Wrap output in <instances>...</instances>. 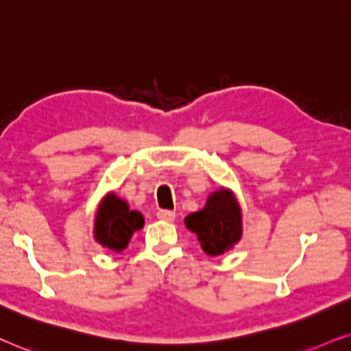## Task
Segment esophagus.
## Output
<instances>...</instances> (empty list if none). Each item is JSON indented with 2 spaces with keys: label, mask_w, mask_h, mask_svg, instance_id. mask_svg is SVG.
Instances as JSON below:
<instances>
[{
  "label": "esophagus",
  "mask_w": 351,
  "mask_h": 351,
  "mask_svg": "<svg viewBox=\"0 0 351 351\" xmlns=\"http://www.w3.org/2000/svg\"><path fill=\"white\" fill-rule=\"evenodd\" d=\"M157 218L163 219V221H175L176 213L171 212V210H158Z\"/></svg>",
  "instance_id": "esophagus-1"
}]
</instances>
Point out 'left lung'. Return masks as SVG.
<instances>
[{
  "mask_svg": "<svg viewBox=\"0 0 351 351\" xmlns=\"http://www.w3.org/2000/svg\"><path fill=\"white\" fill-rule=\"evenodd\" d=\"M184 224L197 236L205 254L218 256L241 241L242 208L231 189L219 188L208 195L202 210L184 218Z\"/></svg>",
  "mask_w": 351,
  "mask_h": 351,
  "instance_id": "1",
  "label": "left lung"
}]
</instances>
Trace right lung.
Segmentation results:
<instances>
[{
	"label": "right lung",
	"mask_w": 351,
	"mask_h": 351,
	"mask_svg": "<svg viewBox=\"0 0 351 351\" xmlns=\"http://www.w3.org/2000/svg\"><path fill=\"white\" fill-rule=\"evenodd\" d=\"M143 226L141 212L130 208L127 200L115 193H107L96 208L93 236L104 249L121 252L128 247L134 231H139Z\"/></svg>",
	"instance_id": "obj_1"
}]
</instances>
